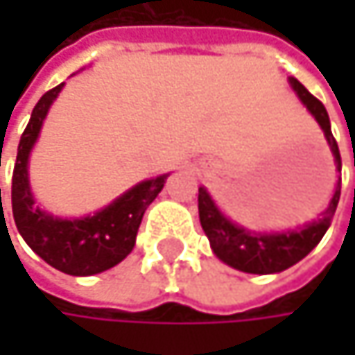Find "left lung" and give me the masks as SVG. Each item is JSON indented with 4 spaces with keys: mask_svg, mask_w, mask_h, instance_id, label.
<instances>
[{
    "mask_svg": "<svg viewBox=\"0 0 355 355\" xmlns=\"http://www.w3.org/2000/svg\"><path fill=\"white\" fill-rule=\"evenodd\" d=\"M290 84L294 92L298 94V98L302 101V105L311 110V114L317 119L320 129L324 131V137L335 156L337 168L341 171V156H339L337 141L331 133L327 108L322 107L319 98H315L296 78H290ZM339 195H341V178L337 182V189L329 207L313 224H306L304 228H298V230L279 232V234H254L232 224L226 216H222L216 203L211 201L209 193L201 187L199 189V222H201L205 236L209 239V245L214 248L216 257H220L226 265L245 273H261V275L277 273V271L292 267L300 259H304L319 245L335 216Z\"/></svg>",
    "mask_w": 355,
    "mask_h": 355,
    "instance_id": "left-lung-1",
    "label": "left lung"
}]
</instances>
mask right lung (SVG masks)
Instances as JSON below:
<instances>
[{
	"mask_svg": "<svg viewBox=\"0 0 355 355\" xmlns=\"http://www.w3.org/2000/svg\"><path fill=\"white\" fill-rule=\"evenodd\" d=\"M61 88L63 84L40 96L20 137L12 175V211L22 239L51 267L67 275H94L114 267L133 250L141 218L148 205L162 191L168 175L135 184L103 211L82 220L53 218L35 207L28 187V154L38 137L46 110Z\"/></svg>",
	"mask_w": 355,
	"mask_h": 355,
	"instance_id": "right-lung-1",
	"label": "right lung"
}]
</instances>
